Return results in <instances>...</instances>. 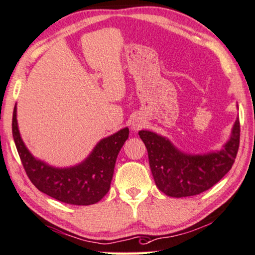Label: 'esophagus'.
<instances>
[{
  "mask_svg": "<svg viewBox=\"0 0 255 255\" xmlns=\"http://www.w3.org/2000/svg\"><path fill=\"white\" fill-rule=\"evenodd\" d=\"M140 125H142V124H140L139 121H135V123L131 124V129H132V130H137V129L142 127Z\"/></svg>",
  "mask_w": 255,
  "mask_h": 255,
  "instance_id": "esophagus-1",
  "label": "esophagus"
}]
</instances>
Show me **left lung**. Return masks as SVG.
I'll use <instances>...</instances> for the list:
<instances>
[{
  "label": "left lung",
  "mask_w": 255,
  "mask_h": 255,
  "mask_svg": "<svg viewBox=\"0 0 255 255\" xmlns=\"http://www.w3.org/2000/svg\"><path fill=\"white\" fill-rule=\"evenodd\" d=\"M158 189L169 197H190L206 191L229 172L239 147L241 126L235 121L230 138L222 146L204 154H188L168 138L150 130H139Z\"/></svg>",
  "instance_id": "1"
}]
</instances>
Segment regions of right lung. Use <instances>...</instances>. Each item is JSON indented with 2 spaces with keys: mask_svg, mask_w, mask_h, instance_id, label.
<instances>
[{
  "mask_svg": "<svg viewBox=\"0 0 255 255\" xmlns=\"http://www.w3.org/2000/svg\"><path fill=\"white\" fill-rule=\"evenodd\" d=\"M128 135L127 127L120 129L101 139L82 162L59 168L35 158L28 151L18 129L17 105L13 109L12 136L26 174L41 192L65 204L93 205L109 192L117 157Z\"/></svg>",
  "mask_w": 255,
  "mask_h": 255,
  "instance_id": "1",
  "label": "right lung"
}]
</instances>
